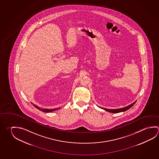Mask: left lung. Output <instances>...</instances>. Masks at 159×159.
<instances>
[{
  "mask_svg": "<svg viewBox=\"0 0 159 159\" xmlns=\"http://www.w3.org/2000/svg\"><path fill=\"white\" fill-rule=\"evenodd\" d=\"M135 103H136V102H134V103H132L131 105L127 106V107H126L122 108L116 109H110L103 108H102L104 110H105L106 111H108V112H111V113H120V112L125 111H127V110H128V109L130 108L131 107H132V106H134Z\"/></svg>",
  "mask_w": 159,
  "mask_h": 159,
  "instance_id": "8db88e82",
  "label": "left lung"
}]
</instances>
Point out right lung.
<instances>
[{
    "label": "right lung",
    "mask_w": 159,
    "mask_h": 159,
    "mask_svg": "<svg viewBox=\"0 0 159 159\" xmlns=\"http://www.w3.org/2000/svg\"><path fill=\"white\" fill-rule=\"evenodd\" d=\"M34 105L36 108H37V109H39V111H43V112H46V113H48V112H51V111H55V110H57V109H59V108L52 109H41L39 107H37V106H36V105H34Z\"/></svg>",
    "instance_id": "1"
}]
</instances>
